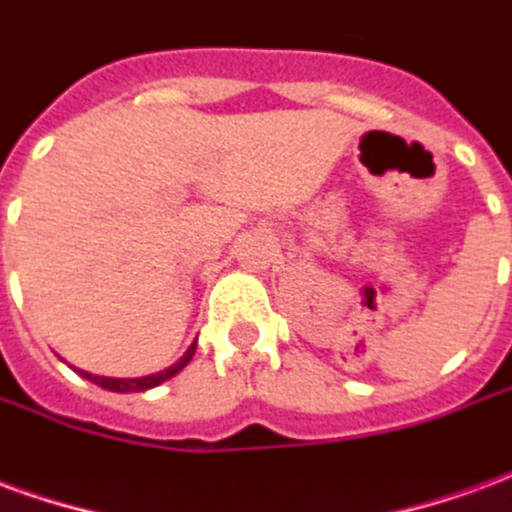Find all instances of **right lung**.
<instances>
[{
    "mask_svg": "<svg viewBox=\"0 0 512 512\" xmlns=\"http://www.w3.org/2000/svg\"><path fill=\"white\" fill-rule=\"evenodd\" d=\"M194 348H197V343L191 345L186 354L180 356L178 362L172 367H167V370H161V373H153V376H142V378H104V376H93V373H84V370H79L87 381H93V384L104 386V389H109V392H145V389H153V386L164 384L167 378H172L175 373H180L183 367L189 365L191 356H194Z\"/></svg>",
    "mask_w": 512,
    "mask_h": 512,
    "instance_id": "obj_1",
    "label": "right lung"
}]
</instances>
